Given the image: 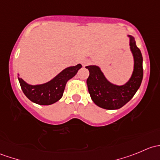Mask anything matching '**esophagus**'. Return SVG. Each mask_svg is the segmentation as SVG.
I'll return each mask as SVG.
<instances>
[{
    "mask_svg": "<svg viewBox=\"0 0 160 160\" xmlns=\"http://www.w3.org/2000/svg\"><path fill=\"white\" fill-rule=\"evenodd\" d=\"M88 63V61L86 60V59H85V60L82 61V64H83V66H86Z\"/></svg>",
    "mask_w": 160,
    "mask_h": 160,
    "instance_id": "obj_1",
    "label": "esophagus"
}]
</instances>
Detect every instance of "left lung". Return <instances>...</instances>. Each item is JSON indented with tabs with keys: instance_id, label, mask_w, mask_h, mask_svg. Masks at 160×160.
Instances as JSON below:
<instances>
[{
	"instance_id": "8db88e82",
	"label": "left lung",
	"mask_w": 160,
	"mask_h": 160,
	"mask_svg": "<svg viewBox=\"0 0 160 160\" xmlns=\"http://www.w3.org/2000/svg\"><path fill=\"white\" fill-rule=\"evenodd\" d=\"M130 40V49L134 58V70L132 77L124 85L114 84L107 80L98 66L86 67L90 72L87 80L88 91L95 104L107 110H115L128 102L141 85L143 77L142 56L135 44V38L128 35Z\"/></svg>"
}]
</instances>
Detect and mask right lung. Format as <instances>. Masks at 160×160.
<instances>
[{"label":"right lung","mask_w":160,"mask_h":160,"mask_svg":"<svg viewBox=\"0 0 160 160\" xmlns=\"http://www.w3.org/2000/svg\"><path fill=\"white\" fill-rule=\"evenodd\" d=\"M81 67V64L67 67L52 80L42 84H28L19 77V74L18 78L22 91L31 101L40 105H49L62 98L67 82L72 78Z\"/></svg>","instance_id":"1"}]
</instances>
